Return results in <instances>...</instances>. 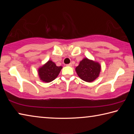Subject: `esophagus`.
Masks as SVG:
<instances>
[{
	"label": "esophagus",
	"instance_id": "esophagus-1",
	"mask_svg": "<svg viewBox=\"0 0 134 134\" xmlns=\"http://www.w3.org/2000/svg\"><path fill=\"white\" fill-rule=\"evenodd\" d=\"M72 63H69V64H67L66 66H72Z\"/></svg>",
	"mask_w": 134,
	"mask_h": 134
}]
</instances>
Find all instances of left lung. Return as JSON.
<instances>
[{"label": "left lung", "mask_w": 134, "mask_h": 134, "mask_svg": "<svg viewBox=\"0 0 134 134\" xmlns=\"http://www.w3.org/2000/svg\"><path fill=\"white\" fill-rule=\"evenodd\" d=\"M75 70L81 80L86 82H92L99 75L100 65L98 62L84 58L76 67Z\"/></svg>", "instance_id": "left-lung-1"}]
</instances>
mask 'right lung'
Here are the masks:
<instances>
[{
	"label": "right lung",
	"instance_id": "obj_1",
	"mask_svg": "<svg viewBox=\"0 0 134 134\" xmlns=\"http://www.w3.org/2000/svg\"><path fill=\"white\" fill-rule=\"evenodd\" d=\"M62 67L57 66L54 62L48 60L38 70L40 79L46 83H50L54 80L60 72Z\"/></svg>",
	"mask_w": 134,
	"mask_h": 134
}]
</instances>
